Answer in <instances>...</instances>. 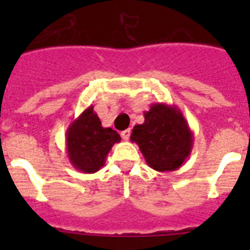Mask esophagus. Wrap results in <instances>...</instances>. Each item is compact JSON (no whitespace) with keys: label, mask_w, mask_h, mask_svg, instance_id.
Wrapping results in <instances>:
<instances>
[{"label":"esophagus","mask_w":250,"mask_h":250,"mask_svg":"<svg viewBox=\"0 0 250 250\" xmlns=\"http://www.w3.org/2000/svg\"><path fill=\"white\" fill-rule=\"evenodd\" d=\"M130 129H126V130H124V131H121V138L124 139V140H129L130 138Z\"/></svg>","instance_id":"esophagus-1"}]
</instances>
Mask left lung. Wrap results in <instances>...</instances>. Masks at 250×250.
I'll return each instance as SVG.
<instances>
[{
    "mask_svg": "<svg viewBox=\"0 0 250 250\" xmlns=\"http://www.w3.org/2000/svg\"><path fill=\"white\" fill-rule=\"evenodd\" d=\"M145 121L135 125L130 140L136 143L146 164L165 173L182 167L193 149L194 134L178 106L151 104Z\"/></svg>",
    "mask_w": 250,
    "mask_h": 250,
    "instance_id": "obj_1",
    "label": "left lung"
}]
</instances>
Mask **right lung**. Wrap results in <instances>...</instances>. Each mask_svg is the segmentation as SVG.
<instances>
[{"label":"right lung","mask_w":250,"mask_h":250,"mask_svg":"<svg viewBox=\"0 0 250 250\" xmlns=\"http://www.w3.org/2000/svg\"><path fill=\"white\" fill-rule=\"evenodd\" d=\"M121 138L111 127H104L94 106L83 110L66 130V151L72 167L94 174L105 165L107 154Z\"/></svg>","instance_id":"add662e5"}]
</instances>
